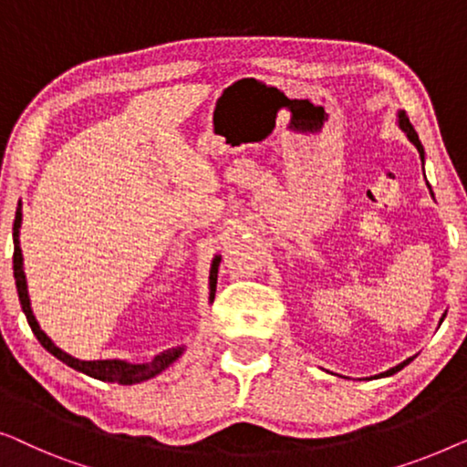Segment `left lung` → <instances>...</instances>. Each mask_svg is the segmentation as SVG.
Returning a JSON list of instances; mask_svg holds the SVG:
<instances>
[{"label": "left lung", "instance_id": "obj_1", "mask_svg": "<svg viewBox=\"0 0 467 467\" xmlns=\"http://www.w3.org/2000/svg\"><path fill=\"white\" fill-rule=\"evenodd\" d=\"M398 122H400V127H402V130L406 135H409V140L415 143L417 146V150H419V156H421V161H423V146H421V141H419V135H417V130L412 129V124H410V120H409V116H406V111H400L398 114ZM442 319H444V315H442ZM440 324H442V321H440ZM410 359H406V362H402V364H398L396 368H391V370H387V372H383V377H389V374H393V372H398V370H402V368L409 364Z\"/></svg>", "mask_w": 467, "mask_h": 467}]
</instances>
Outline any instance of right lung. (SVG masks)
<instances>
[{"instance_id":"right-lung-1","label":"right lung","mask_w":467,"mask_h":467,"mask_svg":"<svg viewBox=\"0 0 467 467\" xmlns=\"http://www.w3.org/2000/svg\"><path fill=\"white\" fill-rule=\"evenodd\" d=\"M21 220H23V213H21V205H18L15 228H12V236H15V258L12 260H15V279H16L18 300H21L23 313L27 315L31 330H34V334L39 340V345H42L46 351H50L52 356H55L57 359H61L63 364L71 366L74 370H80L93 379L109 380V383H118V385H135V383H141V380L152 379L182 356L183 347H177V349H167V351L159 353L152 362H146V364H129V362H122V359H97V362H84V359H76V358H71L69 353L58 349V347L42 332V327H39V324L34 317V311H31L27 281H25V271H23V254H21V245H18V228H21ZM218 266H220V258L215 255L213 265H212V275H209V287H212V296L209 298L212 300L215 296V284H218Z\"/></svg>"}]
</instances>
